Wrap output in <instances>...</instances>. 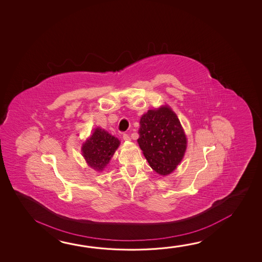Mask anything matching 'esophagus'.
I'll use <instances>...</instances> for the list:
<instances>
[{
    "instance_id": "34e87169",
    "label": "esophagus",
    "mask_w": 262,
    "mask_h": 262,
    "mask_svg": "<svg viewBox=\"0 0 262 262\" xmlns=\"http://www.w3.org/2000/svg\"><path fill=\"white\" fill-rule=\"evenodd\" d=\"M122 138H123L124 141H129V140H130L129 134H127V133H124V134L122 135Z\"/></svg>"
}]
</instances>
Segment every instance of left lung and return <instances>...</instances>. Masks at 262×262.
I'll list each match as a JSON object with an SVG mask.
<instances>
[{"label":"left lung","mask_w":262,"mask_h":262,"mask_svg":"<svg viewBox=\"0 0 262 262\" xmlns=\"http://www.w3.org/2000/svg\"><path fill=\"white\" fill-rule=\"evenodd\" d=\"M138 143L149 165L163 176L172 173L183 158L187 138L180 121L168 106L142 115Z\"/></svg>","instance_id":"obj_1"}]
</instances>
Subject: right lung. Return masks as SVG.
Here are the masks:
<instances>
[{
	"label": "right lung",
	"instance_id": "add662e5",
	"mask_svg": "<svg viewBox=\"0 0 262 262\" xmlns=\"http://www.w3.org/2000/svg\"><path fill=\"white\" fill-rule=\"evenodd\" d=\"M120 145V141L106 130L97 128L84 142L82 151L88 165L97 171L106 166Z\"/></svg>",
	"mask_w": 262,
	"mask_h": 262
}]
</instances>
